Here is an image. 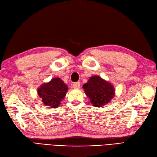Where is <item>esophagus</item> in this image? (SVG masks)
<instances>
[{
  "instance_id": "obj_1",
  "label": "esophagus",
  "mask_w": 157,
  "mask_h": 157,
  "mask_svg": "<svg viewBox=\"0 0 157 157\" xmlns=\"http://www.w3.org/2000/svg\"><path fill=\"white\" fill-rule=\"evenodd\" d=\"M72 87L74 89H78L80 87V83L79 82H75L74 83H73Z\"/></svg>"
}]
</instances>
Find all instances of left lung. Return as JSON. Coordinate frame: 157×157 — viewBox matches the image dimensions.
<instances>
[{"label": "left lung", "mask_w": 157, "mask_h": 157, "mask_svg": "<svg viewBox=\"0 0 157 157\" xmlns=\"http://www.w3.org/2000/svg\"><path fill=\"white\" fill-rule=\"evenodd\" d=\"M83 88L91 103L95 107H101L108 104L115 95L113 86L100 76L94 75L91 77Z\"/></svg>", "instance_id": "obj_1"}]
</instances>
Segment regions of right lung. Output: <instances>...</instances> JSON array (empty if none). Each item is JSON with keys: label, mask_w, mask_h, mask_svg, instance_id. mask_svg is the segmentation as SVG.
<instances>
[{"label": "right lung", "mask_w": 157, "mask_h": 157, "mask_svg": "<svg viewBox=\"0 0 157 157\" xmlns=\"http://www.w3.org/2000/svg\"><path fill=\"white\" fill-rule=\"evenodd\" d=\"M68 88L60 78H53L48 83H43L39 87L38 95L46 106L56 108L65 98Z\"/></svg>", "instance_id": "right-lung-1"}]
</instances>
